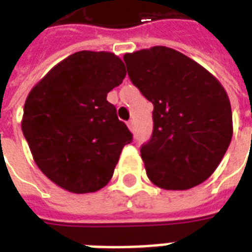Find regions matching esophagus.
<instances>
[{
  "label": "esophagus",
  "instance_id": "obj_1",
  "mask_svg": "<svg viewBox=\"0 0 252 252\" xmlns=\"http://www.w3.org/2000/svg\"><path fill=\"white\" fill-rule=\"evenodd\" d=\"M128 128H129L132 132L135 131V121H133V120L128 121Z\"/></svg>",
  "mask_w": 252,
  "mask_h": 252
}]
</instances>
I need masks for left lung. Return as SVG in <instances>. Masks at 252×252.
Instances as JSON below:
<instances>
[{
    "label": "left lung",
    "instance_id": "1",
    "mask_svg": "<svg viewBox=\"0 0 252 252\" xmlns=\"http://www.w3.org/2000/svg\"><path fill=\"white\" fill-rule=\"evenodd\" d=\"M132 83L154 104V131L140 148L147 177L166 190L208 180L232 139V110L206 68L163 46L124 55Z\"/></svg>",
    "mask_w": 252,
    "mask_h": 252
}]
</instances>
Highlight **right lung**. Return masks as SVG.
I'll return each mask as SVG.
<instances>
[{
	"mask_svg": "<svg viewBox=\"0 0 252 252\" xmlns=\"http://www.w3.org/2000/svg\"><path fill=\"white\" fill-rule=\"evenodd\" d=\"M120 58L79 51L54 66L25 99L21 129L35 163L71 193H93L112 178L132 133L106 101L126 78Z\"/></svg>",
	"mask_w": 252,
	"mask_h": 252,
	"instance_id": "add662e5",
	"label": "right lung"
}]
</instances>
